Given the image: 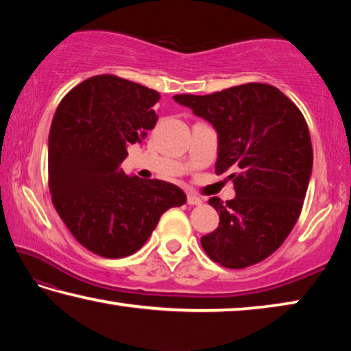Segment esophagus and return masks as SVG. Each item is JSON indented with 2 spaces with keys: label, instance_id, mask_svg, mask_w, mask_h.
Listing matches in <instances>:
<instances>
[{
  "label": "esophagus",
  "instance_id": "34e87169",
  "mask_svg": "<svg viewBox=\"0 0 351 351\" xmlns=\"http://www.w3.org/2000/svg\"><path fill=\"white\" fill-rule=\"evenodd\" d=\"M187 204L190 206H201L203 204V199H201L199 197H197L195 193H189L187 195Z\"/></svg>",
  "mask_w": 351,
  "mask_h": 351
}]
</instances>
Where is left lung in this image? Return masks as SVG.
I'll return each mask as SVG.
<instances>
[{"label":"left lung","instance_id":"obj_1","mask_svg":"<svg viewBox=\"0 0 351 351\" xmlns=\"http://www.w3.org/2000/svg\"><path fill=\"white\" fill-rule=\"evenodd\" d=\"M217 130V175L229 171L235 198L213 197L219 212L213 232L201 237L209 257L241 269L276 252L293 230L313 170V147L305 117L277 90L245 83L207 96L176 94Z\"/></svg>","mask_w":351,"mask_h":351}]
</instances>
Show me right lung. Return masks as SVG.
I'll return each mask as SVG.
<instances>
[{"mask_svg":"<svg viewBox=\"0 0 351 351\" xmlns=\"http://www.w3.org/2000/svg\"><path fill=\"white\" fill-rule=\"evenodd\" d=\"M159 93L116 75L90 77L58 105L49 132V190L82 246L122 258L144 246L165 210L186 204L175 184L127 175V148L158 122Z\"/></svg>","mask_w":351,"mask_h":351,"instance_id":"add662e5","label":"right lung"}]
</instances>
